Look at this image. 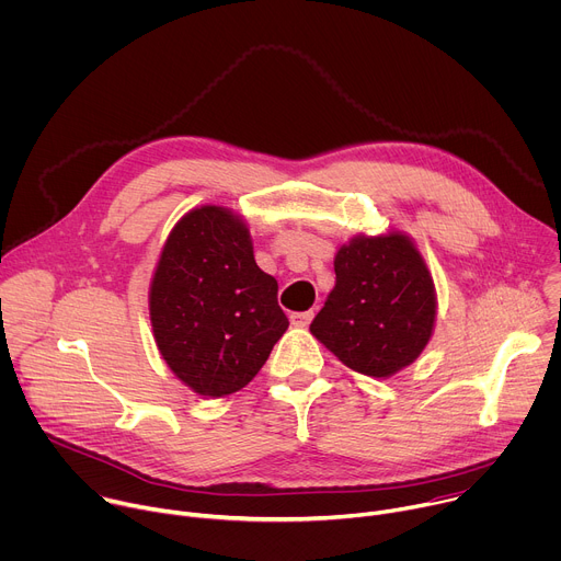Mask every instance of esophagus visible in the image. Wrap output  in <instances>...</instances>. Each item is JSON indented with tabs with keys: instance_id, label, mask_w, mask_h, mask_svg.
Wrapping results in <instances>:
<instances>
[{
	"instance_id": "1",
	"label": "esophagus",
	"mask_w": 561,
	"mask_h": 561,
	"mask_svg": "<svg viewBox=\"0 0 561 561\" xmlns=\"http://www.w3.org/2000/svg\"><path fill=\"white\" fill-rule=\"evenodd\" d=\"M291 318V324L296 327H307L311 320H313V311H296L289 316Z\"/></svg>"
}]
</instances>
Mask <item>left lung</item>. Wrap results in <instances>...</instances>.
<instances>
[{
    "mask_svg": "<svg viewBox=\"0 0 561 561\" xmlns=\"http://www.w3.org/2000/svg\"><path fill=\"white\" fill-rule=\"evenodd\" d=\"M335 287L311 333L350 369L389 378L426 347L435 322L431 274L409 237H358L333 261Z\"/></svg>",
    "mask_w": 561,
    "mask_h": 561,
    "instance_id": "obj_1",
    "label": "left lung"
}]
</instances>
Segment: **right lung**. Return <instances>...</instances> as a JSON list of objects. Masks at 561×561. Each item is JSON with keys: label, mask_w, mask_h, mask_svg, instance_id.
I'll list each match as a JSON object with an SVG mask.
<instances>
[{"label": "right lung", "mask_w": 561, "mask_h": 561, "mask_svg": "<svg viewBox=\"0 0 561 561\" xmlns=\"http://www.w3.org/2000/svg\"><path fill=\"white\" fill-rule=\"evenodd\" d=\"M276 296L245 222L216 205L192 209L170 232L152 278L157 347L196 393L230 396L261 371L289 327Z\"/></svg>", "instance_id": "add662e5"}]
</instances>
